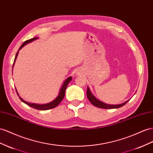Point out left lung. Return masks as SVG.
I'll list each match as a JSON object with an SVG mask.
<instances>
[{"label": "left lung", "mask_w": 153, "mask_h": 153, "mask_svg": "<svg viewBox=\"0 0 153 153\" xmlns=\"http://www.w3.org/2000/svg\"><path fill=\"white\" fill-rule=\"evenodd\" d=\"M87 97H88V98L89 99V100L91 104L96 106L97 107H100V108L102 109H116V108H119V107H121L122 106L124 105L126 103L129 101V100H128L127 101L122 103V104H118V105H110V104H107L105 103H104L101 102L100 100H98L97 98H95V97H94L93 94L91 92V91L89 88L88 87V89H87Z\"/></svg>", "instance_id": "obj_1"}]
</instances>
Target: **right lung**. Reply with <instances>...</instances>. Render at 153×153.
<instances>
[{
  "label": "right lung",
  "mask_w": 153,
  "mask_h": 153,
  "mask_svg": "<svg viewBox=\"0 0 153 153\" xmlns=\"http://www.w3.org/2000/svg\"><path fill=\"white\" fill-rule=\"evenodd\" d=\"M36 39H38V38L37 37H35V38H33V39H31L30 40H27L26 41H25L22 45L20 47V48L19 49V50L17 51V53H16V54L15 55V60H14V62H13V67L14 65V64H15V62L16 59V57H17L18 56V53H19V51L20 49H21L25 45H26L27 44L30 43V42H33V41H34ZM72 80V77L71 76H69L68 77V78H66L65 79V80L64 82V83L62 84V88L60 90V92H59V95H58V97L55 99L54 100H53L52 102H49V103H48V104H32V103H30V102H27L25 100H24L23 99L19 97V94H18V92L17 91H16V93H17L18 96L19 97V98L20 99V100H21L22 102H23L24 103H25L26 104H27V105L30 106L31 107H33V108L34 109H36L37 110H42V111H44V110H48V109H53L54 108V107H56L58 105H59L60 103L62 102V100H63V98L65 96V89H66V88L67 86L68 85V84L69 83V82L71 81Z\"/></svg>",
  "instance_id": "1"
}]
</instances>
